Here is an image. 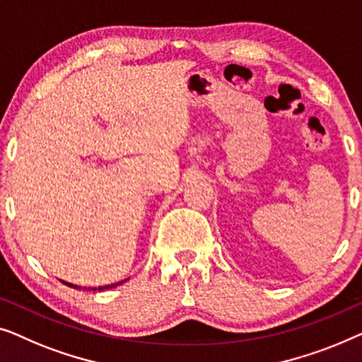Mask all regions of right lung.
I'll return each instance as SVG.
<instances>
[{
    "mask_svg": "<svg viewBox=\"0 0 362 362\" xmlns=\"http://www.w3.org/2000/svg\"><path fill=\"white\" fill-rule=\"evenodd\" d=\"M123 282H126V281H121V282H116V284H111V285H103V287H98V288H91V290H106V288H113V287H116V285H119V284H123ZM65 285H69V287H75V288H78L77 285H72V284H67V282H64Z\"/></svg>",
    "mask_w": 362,
    "mask_h": 362,
    "instance_id": "add662e5",
    "label": "right lung"
}]
</instances>
